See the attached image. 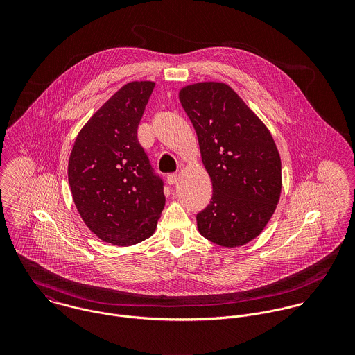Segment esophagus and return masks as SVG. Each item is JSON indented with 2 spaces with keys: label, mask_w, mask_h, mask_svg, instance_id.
Masks as SVG:
<instances>
[{
  "label": "esophagus",
  "mask_w": 355,
  "mask_h": 355,
  "mask_svg": "<svg viewBox=\"0 0 355 355\" xmlns=\"http://www.w3.org/2000/svg\"><path fill=\"white\" fill-rule=\"evenodd\" d=\"M178 180H179V175H178V173H171V175H168V178H166V182H168V184H171V186L176 184Z\"/></svg>",
  "instance_id": "obj_1"
}]
</instances>
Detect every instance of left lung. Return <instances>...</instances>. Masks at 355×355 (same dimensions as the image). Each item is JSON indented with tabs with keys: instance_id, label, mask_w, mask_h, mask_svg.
<instances>
[{
	"instance_id": "obj_1",
	"label": "left lung",
	"mask_w": 355,
	"mask_h": 355,
	"mask_svg": "<svg viewBox=\"0 0 355 355\" xmlns=\"http://www.w3.org/2000/svg\"><path fill=\"white\" fill-rule=\"evenodd\" d=\"M179 100L198 137L213 196L197 214L198 231L223 248L257 238L276 210L282 161L272 134L225 83L184 86Z\"/></svg>"
}]
</instances>
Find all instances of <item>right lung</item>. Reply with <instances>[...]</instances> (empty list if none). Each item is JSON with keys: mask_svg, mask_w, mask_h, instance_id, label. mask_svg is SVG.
<instances>
[{"mask_svg": "<svg viewBox=\"0 0 355 355\" xmlns=\"http://www.w3.org/2000/svg\"><path fill=\"white\" fill-rule=\"evenodd\" d=\"M155 83L130 82L79 131L68 161L75 206L93 234L116 246L150 238L165 206L137 131Z\"/></svg>", "mask_w": 355, "mask_h": 355, "instance_id": "1", "label": "right lung"}]
</instances>
